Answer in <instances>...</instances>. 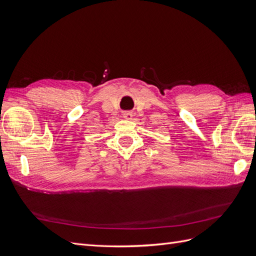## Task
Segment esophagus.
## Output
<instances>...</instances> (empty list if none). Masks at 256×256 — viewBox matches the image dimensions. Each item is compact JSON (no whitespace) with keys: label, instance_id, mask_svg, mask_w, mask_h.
Wrapping results in <instances>:
<instances>
[{"label":"esophagus","instance_id":"esophagus-1","mask_svg":"<svg viewBox=\"0 0 256 256\" xmlns=\"http://www.w3.org/2000/svg\"><path fill=\"white\" fill-rule=\"evenodd\" d=\"M122 118H125V120H132V118H134V114L131 113V112H124V113H122Z\"/></svg>","mask_w":256,"mask_h":256}]
</instances>
